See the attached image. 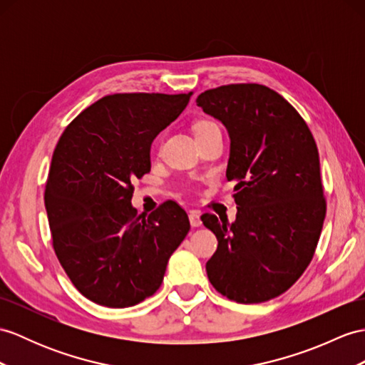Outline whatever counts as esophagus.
Returning a JSON list of instances; mask_svg holds the SVG:
<instances>
[{
	"label": "esophagus",
	"mask_w": 365,
	"mask_h": 365,
	"mask_svg": "<svg viewBox=\"0 0 365 365\" xmlns=\"http://www.w3.org/2000/svg\"><path fill=\"white\" fill-rule=\"evenodd\" d=\"M189 220L192 227H200L201 226V218H200V212L198 210H192L189 213Z\"/></svg>",
	"instance_id": "34e87169"
}]
</instances>
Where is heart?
I'll return each instance as SVG.
<instances>
[{
	"label": "heart",
	"instance_id": "obj_1",
	"mask_svg": "<svg viewBox=\"0 0 365 365\" xmlns=\"http://www.w3.org/2000/svg\"><path fill=\"white\" fill-rule=\"evenodd\" d=\"M215 125V123L213 122H210V120H200L197 125H195V130H197V133H200V131H202V130H206V128H210V127H213Z\"/></svg>",
	"mask_w": 365,
	"mask_h": 365
}]
</instances>
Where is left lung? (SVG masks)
<instances>
[{"label": "left lung", "mask_w": 365, "mask_h": 365, "mask_svg": "<svg viewBox=\"0 0 365 365\" xmlns=\"http://www.w3.org/2000/svg\"><path fill=\"white\" fill-rule=\"evenodd\" d=\"M197 105L226 127V178L237 182L234 223L201 217L218 240L207 277L227 299L260 304L294 285L321 237L327 204L316 140L294 106L264 85L213 88Z\"/></svg>", "instance_id": "obj_1"}]
</instances>
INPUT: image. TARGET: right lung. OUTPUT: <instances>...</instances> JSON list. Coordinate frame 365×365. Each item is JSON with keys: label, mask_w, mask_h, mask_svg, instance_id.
<instances>
[{"label": "right lung", "mask_w": 365, "mask_h": 365, "mask_svg": "<svg viewBox=\"0 0 365 365\" xmlns=\"http://www.w3.org/2000/svg\"><path fill=\"white\" fill-rule=\"evenodd\" d=\"M190 96H105L57 142L44 190L52 246L73 285L94 304L127 308L153 296L189 232L187 213L175 201L138 215L131 182L150 172L153 139Z\"/></svg>", "instance_id": "right-lung-1"}]
</instances>
